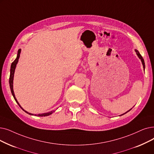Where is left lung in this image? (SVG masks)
I'll return each instance as SVG.
<instances>
[{"label": "left lung", "mask_w": 154, "mask_h": 154, "mask_svg": "<svg viewBox=\"0 0 154 154\" xmlns=\"http://www.w3.org/2000/svg\"><path fill=\"white\" fill-rule=\"evenodd\" d=\"M135 52H136V53H137V56L138 57V58L141 60V61H142V65H143V69H144V70H145V62H144V60H143V57H142V55L140 54V53H139V51L137 50H135ZM131 109H130L129 111H128L127 112H126L125 113H124V114H123V115H125V114H126V112H128V111H130ZM122 115H120V116H122Z\"/></svg>", "instance_id": "8db88e82"}]
</instances>
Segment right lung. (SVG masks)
Masks as SVG:
<instances>
[{"label":"right lung","instance_id":"1","mask_svg":"<svg viewBox=\"0 0 154 154\" xmlns=\"http://www.w3.org/2000/svg\"><path fill=\"white\" fill-rule=\"evenodd\" d=\"M21 50L19 49L17 51V57L15 59V60L11 64V72H10V77H9V85H10V88H11V93L12 94L13 96V97H14L15 101H16V103L18 104V105L19 106L20 108H21L23 111H24V112H26V113H28V114L30 115H34L33 114H32V113H29L28 112H27L26 111H25L24 109H23L22 107L20 106V104H19V103L17 102V99L15 97V95H14V90H13V79H14V72H15V69H16V65L18 62V60H19V57H20V53H21ZM55 111H50L48 112H46V113H43V114H38V115H35V116H49L50 115H51L52 113L54 112Z\"/></svg>","mask_w":154,"mask_h":154}]
</instances>
